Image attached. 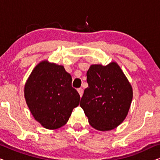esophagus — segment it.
I'll return each mask as SVG.
<instances>
[{
  "label": "esophagus",
  "mask_w": 160,
  "mask_h": 160,
  "mask_svg": "<svg viewBox=\"0 0 160 160\" xmlns=\"http://www.w3.org/2000/svg\"><path fill=\"white\" fill-rule=\"evenodd\" d=\"M77 91H78V92L79 93V95H80V96L81 97H82V95H83V89L82 88H78V89H77Z\"/></svg>",
  "instance_id": "obj_1"
}]
</instances>
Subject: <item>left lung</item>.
<instances>
[{
	"label": "left lung",
	"instance_id": "1",
	"mask_svg": "<svg viewBox=\"0 0 160 160\" xmlns=\"http://www.w3.org/2000/svg\"><path fill=\"white\" fill-rule=\"evenodd\" d=\"M88 87L80 106L93 128L111 130L122 124L132 102V87L116 62L92 65L87 72Z\"/></svg>",
	"mask_w": 160,
	"mask_h": 160
}]
</instances>
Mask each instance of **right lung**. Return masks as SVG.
Segmentation results:
<instances>
[{
    "mask_svg": "<svg viewBox=\"0 0 160 160\" xmlns=\"http://www.w3.org/2000/svg\"><path fill=\"white\" fill-rule=\"evenodd\" d=\"M71 82V74L62 65L47 60L32 71L24 95L32 117L44 128L56 130L65 125L79 104L80 95Z\"/></svg>",
    "mask_w": 160,
    "mask_h": 160,
    "instance_id": "obj_1",
    "label": "right lung"
}]
</instances>
